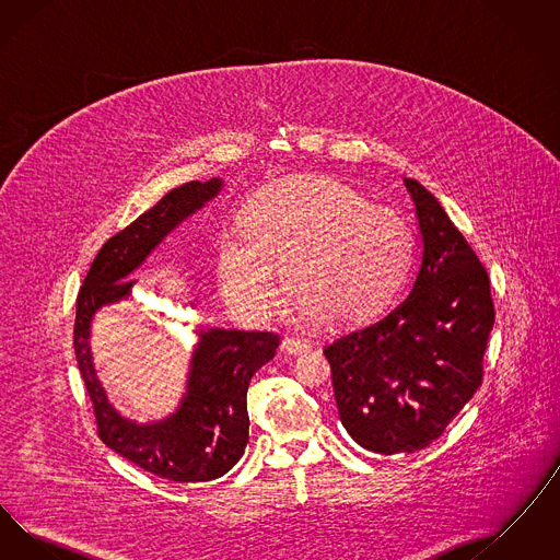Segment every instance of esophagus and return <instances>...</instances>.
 I'll return each instance as SVG.
<instances>
[{
    "instance_id": "34e87169",
    "label": "esophagus",
    "mask_w": 560,
    "mask_h": 560,
    "mask_svg": "<svg viewBox=\"0 0 560 560\" xmlns=\"http://www.w3.org/2000/svg\"><path fill=\"white\" fill-rule=\"evenodd\" d=\"M281 350L285 354H302V352H308L311 350V342L306 340H300V338H285L281 342Z\"/></svg>"
}]
</instances>
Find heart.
<instances>
[{"label": "heart", "mask_w": 560, "mask_h": 560, "mask_svg": "<svg viewBox=\"0 0 560 560\" xmlns=\"http://www.w3.org/2000/svg\"><path fill=\"white\" fill-rule=\"evenodd\" d=\"M243 229L215 241V272L226 302L249 319L275 311V270L293 304L320 323L365 319L399 290L413 258L399 213L331 178L260 188L243 210Z\"/></svg>", "instance_id": "obj_1"}]
</instances>
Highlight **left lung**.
I'll list each match as a JSON object with an SVG mask.
<instances>
[{"label": "left lung", "instance_id": "8db88e82", "mask_svg": "<svg viewBox=\"0 0 560 560\" xmlns=\"http://www.w3.org/2000/svg\"><path fill=\"white\" fill-rule=\"evenodd\" d=\"M409 190L422 254L405 298L325 348L348 434L368 452H420L436 441L482 382L495 311L487 270L434 195Z\"/></svg>", "mask_w": 560, "mask_h": 560}]
</instances>
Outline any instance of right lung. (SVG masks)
<instances>
[{
  "instance_id": "add662e5",
  "label": "right lung",
  "mask_w": 560,
  "mask_h": 560,
  "mask_svg": "<svg viewBox=\"0 0 560 560\" xmlns=\"http://www.w3.org/2000/svg\"><path fill=\"white\" fill-rule=\"evenodd\" d=\"M222 187V178H212L172 188L101 247L78 295L73 345L94 405L98 436L142 470L176 482L220 479L240 462L249 439V380L275 357L279 336L199 325L187 390L176 411L163 420L138 424L108 402L96 375L90 348L92 319L103 306L132 298L133 270L144 265L174 229L220 195Z\"/></svg>"
}]
</instances>
